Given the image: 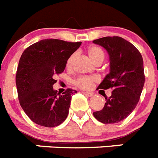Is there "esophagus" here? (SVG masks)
I'll list each match as a JSON object with an SVG mask.
<instances>
[{
  "instance_id": "obj_1",
  "label": "esophagus",
  "mask_w": 158,
  "mask_h": 158,
  "mask_svg": "<svg viewBox=\"0 0 158 158\" xmlns=\"http://www.w3.org/2000/svg\"><path fill=\"white\" fill-rule=\"evenodd\" d=\"M82 93L84 94H85L86 96H88V97H92L94 95L93 93H90V92H85V91H83Z\"/></svg>"
}]
</instances>
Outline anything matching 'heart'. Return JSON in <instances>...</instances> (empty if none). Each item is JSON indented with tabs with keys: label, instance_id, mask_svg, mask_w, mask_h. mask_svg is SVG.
I'll use <instances>...</instances> for the list:
<instances>
[{
	"label": "heart",
	"instance_id": "1",
	"mask_svg": "<svg viewBox=\"0 0 158 158\" xmlns=\"http://www.w3.org/2000/svg\"><path fill=\"white\" fill-rule=\"evenodd\" d=\"M88 55L89 58L92 60L94 63H96L98 61H103L104 52L101 48L98 47H90L88 49ZM76 56V54H73L68 59L67 66L71 67L73 64L74 59ZM98 78L96 77H80L75 81V84L82 89H89L93 86L94 82L98 81Z\"/></svg>",
	"mask_w": 158,
	"mask_h": 158
}]
</instances>
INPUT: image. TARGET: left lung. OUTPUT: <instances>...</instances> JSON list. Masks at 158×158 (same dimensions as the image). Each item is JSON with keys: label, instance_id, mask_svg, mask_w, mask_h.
<instances>
[{"label": "left lung", "instance_id": "left-lung-1", "mask_svg": "<svg viewBox=\"0 0 158 158\" xmlns=\"http://www.w3.org/2000/svg\"><path fill=\"white\" fill-rule=\"evenodd\" d=\"M109 55L110 73L98 89H113L101 110L94 116L102 123H115L127 118L137 105L144 84L143 58L137 48L118 36L94 40Z\"/></svg>", "mask_w": 158, "mask_h": 158}]
</instances>
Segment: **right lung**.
<instances>
[{"label":"right lung","instance_id":"add662e5","mask_svg":"<svg viewBox=\"0 0 158 158\" xmlns=\"http://www.w3.org/2000/svg\"><path fill=\"white\" fill-rule=\"evenodd\" d=\"M81 42L71 43L48 39L35 43L22 54L16 74L19 102L27 115L40 126L56 127L66 119L71 95L68 89L62 94L53 89L54 77L63 73L68 59Z\"/></svg>","mask_w":158,"mask_h":158}]
</instances>
